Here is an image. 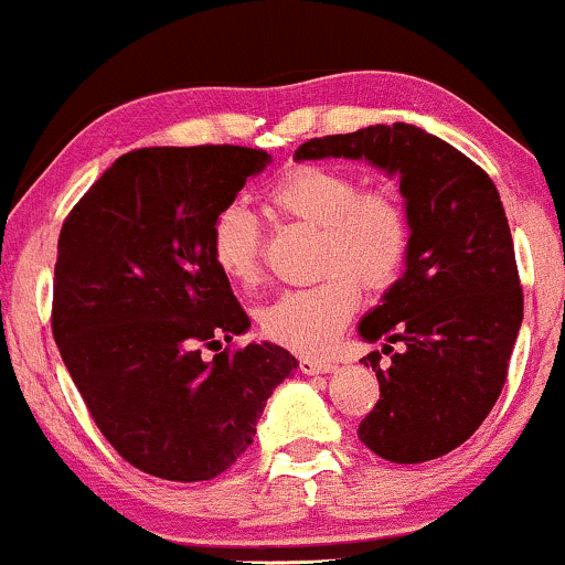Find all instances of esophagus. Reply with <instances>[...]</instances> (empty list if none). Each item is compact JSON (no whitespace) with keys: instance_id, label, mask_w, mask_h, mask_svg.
<instances>
[{"instance_id":"1","label":"esophagus","mask_w":565,"mask_h":565,"mask_svg":"<svg viewBox=\"0 0 565 565\" xmlns=\"http://www.w3.org/2000/svg\"><path fill=\"white\" fill-rule=\"evenodd\" d=\"M333 367L335 362L322 360V356H301V360H298V370H301L303 375H322V373H330Z\"/></svg>"}]
</instances>
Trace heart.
I'll return each mask as SVG.
<instances>
[{
  "label": "heart",
  "mask_w": 565,
  "mask_h": 565,
  "mask_svg": "<svg viewBox=\"0 0 565 565\" xmlns=\"http://www.w3.org/2000/svg\"><path fill=\"white\" fill-rule=\"evenodd\" d=\"M267 205L280 218L317 227L320 282L285 290L258 311V328L285 349L322 351L333 343L360 303V285L381 294L394 285L413 243L407 205L386 184L360 188L354 174L328 163H298L267 188ZM211 262L237 288L262 275V232L254 214L227 203L209 232Z\"/></svg>",
  "instance_id": "heart-1"
}]
</instances>
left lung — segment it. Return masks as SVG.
<instances>
[{"instance_id":"1","label":"left lung","mask_w":565,"mask_h":565,"mask_svg":"<svg viewBox=\"0 0 565 565\" xmlns=\"http://www.w3.org/2000/svg\"><path fill=\"white\" fill-rule=\"evenodd\" d=\"M298 161L364 158L399 177L413 243L407 269L360 322L364 341L402 340L381 367V399L360 423V439L402 466L436 460L476 434L508 381L523 320V290L500 192L481 166L409 124L315 137Z\"/></svg>"}]
</instances>
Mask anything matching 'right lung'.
Listing matches in <instances>:
<instances>
[{
  "mask_svg": "<svg viewBox=\"0 0 565 565\" xmlns=\"http://www.w3.org/2000/svg\"><path fill=\"white\" fill-rule=\"evenodd\" d=\"M267 163L241 145L131 150L60 230L52 335L99 434L142 473L216 479L294 373L290 351L267 341L201 356L250 328L209 232Z\"/></svg>",
  "mask_w": 565,
  "mask_h": 565,
  "instance_id": "1",
  "label": "right lung"
}]
</instances>
